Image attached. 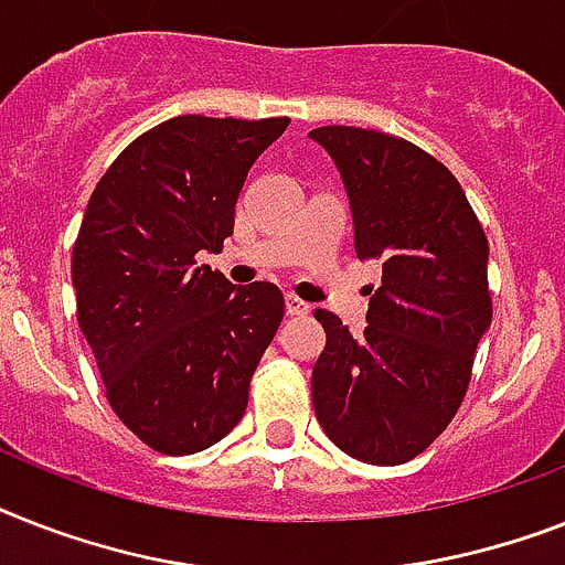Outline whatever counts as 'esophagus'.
<instances>
[{
  "label": "esophagus",
  "instance_id": "esophagus-1",
  "mask_svg": "<svg viewBox=\"0 0 565 565\" xmlns=\"http://www.w3.org/2000/svg\"><path fill=\"white\" fill-rule=\"evenodd\" d=\"M305 313H310V305L296 296H287V316H305Z\"/></svg>",
  "mask_w": 565,
  "mask_h": 565
}]
</instances>
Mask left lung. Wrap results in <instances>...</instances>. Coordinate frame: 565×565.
<instances>
[{
  "instance_id": "8db88e82",
  "label": "left lung",
  "mask_w": 565,
  "mask_h": 565,
  "mask_svg": "<svg viewBox=\"0 0 565 565\" xmlns=\"http://www.w3.org/2000/svg\"><path fill=\"white\" fill-rule=\"evenodd\" d=\"M354 217L360 260H377L362 337L316 310L328 342L313 365L324 435L356 461L403 465L447 429L488 333V237L458 179L409 141L319 127Z\"/></svg>"
}]
</instances>
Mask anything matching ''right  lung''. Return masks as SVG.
<instances>
[{
    "mask_svg": "<svg viewBox=\"0 0 565 565\" xmlns=\"http://www.w3.org/2000/svg\"><path fill=\"white\" fill-rule=\"evenodd\" d=\"M287 124L171 118L109 164L86 205L72 252L77 322L109 406L164 456L241 424L284 319L275 284L235 287L196 255L232 235L246 173Z\"/></svg>",
    "mask_w": 565,
    "mask_h": 565,
    "instance_id": "right-lung-1",
    "label": "right lung"
}]
</instances>
